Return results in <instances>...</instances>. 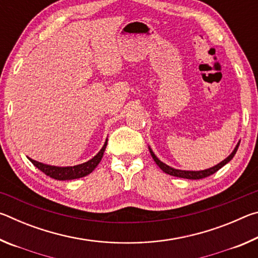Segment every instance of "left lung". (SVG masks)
I'll list each match as a JSON object with an SVG mask.
<instances>
[{"label":"left lung","mask_w":258,"mask_h":258,"mask_svg":"<svg viewBox=\"0 0 258 258\" xmlns=\"http://www.w3.org/2000/svg\"><path fill=\"white\" fill-rule=\"evenodd\" d=\"M240 145V141L237 143V146H235L234 150L231 152V155L229 157H226L224 160H222L220 164H217L215 166H213L211 168H207V169H204V171H182V169H176V168H173L171 166L166 165L163 161H160L158 158H157V156L154 154V151L151 150V148L149 147V151L152 156V158H154L155 163L159 166V168L161 171L165 172L166 174H169V175H173V176H176V177H182V178H189V180H199V178H204V177H207L209 175H212V174L216 173L218 169L223 167L224 165H226L229 163V161L233 158L235 152H237L238 148Z\"/></svg>","instance_id":"1"}]
</instances>
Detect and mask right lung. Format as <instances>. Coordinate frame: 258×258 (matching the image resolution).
Segmentation results:
<instances>
[{"label": "right lung", "instance_id": "add662e5", "mask_svg": "<svg viewBox=\"0 0 258 258\" xmlns=\"http://www.w3.org/2000/svg\"><path fill=\"white\" fill-rule=\"evenodd\" d=\"M107 141L108 139L104 142L103 147L101 148L97 155H95L92 159L87 160L86 163H83L80 165H75V166H67V167H59V166H52V165H46L40 163V161H36L32 158H27L32 161V164L34 166L42 171L44 174H46L47 176H50L54 180H59V181H66V180H75V178H80L83 176L89 175L90 173H92L94 171V168L99 165L100 161L102 159L103 152L106 150L107 147Z\"/></svg>", "mask_w": 258, "mask_h": 258}]
</instances>
